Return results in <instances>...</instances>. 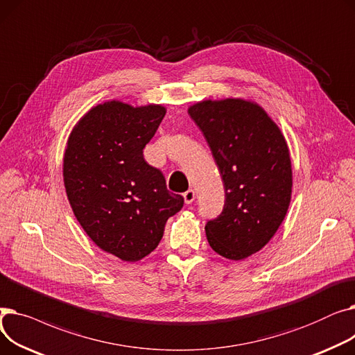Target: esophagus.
<instances>
[{"label":"esophagus","instance_id":"obj_1","mask_svg":"<svg viewBox=\"0 0 355 355\" xmlns=\"http://www.w3.org/2000/svg\"><path fill=\"white\" fill-rule=\"evenodd\" d=\"M182 197H184L185 204H191L196 200V193H194V190H189L182 194Z\"/></svg>","mask_w":355,"mask_h":355}]
</instances>
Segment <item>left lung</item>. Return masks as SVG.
I'll return each mask as SVG.
<instances>
[{
  "label": "left lung",
  "instance_id": "left-lung-1",
  "mask_svg": "<svg viewBox=\"0 0 355 355\" xmlns=\"http://www.w3.org/2000/svg\"><path fill=\"white\" fill-rule=\"evenodd\" d=\"M189 115L206 138L225 184V207L206 225L211 249L243 260L263 249L288 213L292 162L281 128L259 103L201 101Z\"/></svg>",
  "mask_w": 355,
  "mask_h": 355
}]
</instances>
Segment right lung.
Segmentation results:
<instances>
[{"instance_id": "add662e5", "label": "right lung", "mask_w": 355, "mask_h": 355, "mask_svg": "<svg viewBox=\"0 0 355 355\" xmlns=\"http://www.w3.org/2000/svg\"><path fill=\"white\" fill-rule=\"evenodd\" d=\"M165 114L157 103L102 102L73 126L64 149L63 181L73 214L93 243L123 262L151 253L168 217L184 204L142 154Z\"/></svg>"}]
</instances>
